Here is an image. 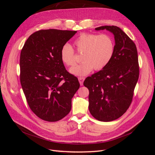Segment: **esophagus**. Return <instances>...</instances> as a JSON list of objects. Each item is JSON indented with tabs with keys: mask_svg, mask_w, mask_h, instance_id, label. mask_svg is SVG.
<instances>
[{
	"mask_svg": "<svg viewBox=\"0 0 155 155\" xmlns=\"http://www.w3.org/2000/svg\"><path fill=\"white\" fill-rule=\"evenodd\" d=\"M78 80H79V83H80V85L82 86L83 85V81H84V80H85V78H82V77H79V78H78Z\"/></svg>",
	"mask_w": 155,
	"mask_h": 155,
	"instance_id": "34e87169",
	"label": "esophagus"
}]
</instances>
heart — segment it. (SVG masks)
<instances>
[{
  "label": "heart",
  "mask_w": 155,
  "mask_h": 155,
  "mask_svg": "<svg viewBox=\"0 0 155 155\" xmlns=\"http://www.w3.org/2000/svg\"><path fill=\"white\" fill-rule=\"evenodd\" d=\"M78 52L82 54V63L72 67L70 72L74 76H85L93 69L100 70L109 63L114 53V41L105 34H82L74 41ZM61 59L67 66L76 63L74 50L69 44H65L61 50Z\"/></svg>",
  "instance_id": "heart-1"
}]
</instances>
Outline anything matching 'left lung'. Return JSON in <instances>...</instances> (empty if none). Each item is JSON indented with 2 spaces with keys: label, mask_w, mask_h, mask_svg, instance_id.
<instances>
[{
  "label": "left lung",
  "mask_w": 155,
  "mask_h": 155,
  "mask_svg": "<svg viewBox=\"0 0 155 155\" xmlns=\"http://www.w3.org/2000/svg\"><path fill=\"white\" fill-rule=\"evenodd\" d=\"M114 36V53L107 66L85 79L89 91L88 109L94 118L101 121L119 118L128 109L139 77L137 46L125 33L116 26L97 27Z\"/></svg>",
  "instance_id": "obj_1"
}]
</instances>
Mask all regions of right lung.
<instances>
[{"label": "right lung", "mask_w": 155, "mask_h": 155, "mask_svg": "<svg viewBox=\"0 0 155 155\" xmlns=\"http://www.w3.org/2000/svg\"><path fill=\"white\" fill-rule=\"evenodd\" d=\"M76 33L55 29L37 31L28 37L21 50L22 90L30 109L45 121H57L66 116L80 86L61 59L63 46Z\"/></svg>", "instance_id": "1"}]
</instances>
